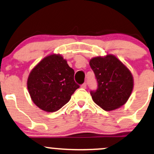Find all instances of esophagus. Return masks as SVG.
I'll return each mask as SVG.
<instances>
[{
    "label": "esophagus",
    "instance_id": "obj_1",
    "mask_svg": "<svg viewBox=\"0 0 154 154\" xmlns=\"http://www.w3.org/2000/svg\"><path fill=\"white\" fill-rule=\"evenodd\" d=\"M82 88H83V89H86V83H84V84H82Z\"/></svg>",
    "mask_w": 154,
    "mask_h": 154
}]
</instances>
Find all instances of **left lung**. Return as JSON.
Masks as SVG:
<instances>
[{
    "label": "left lung",
    "instance_id": "8db88e82",
    "mask_svg": "<svg viewBox=\"0 0 154 154\" xmlns=\"http://www.w3.org/2000/svg\"><path fill=\"white\" fill-rule=\"evenodd\" d=\"M97 82L91 90L93 101L105 110H113L125 104L133 89V77L129 69L113 55L92 58L89 62Z\"/></svg>",
    "mask_w": 154,
    "mask_h": 154
}]
</instances>
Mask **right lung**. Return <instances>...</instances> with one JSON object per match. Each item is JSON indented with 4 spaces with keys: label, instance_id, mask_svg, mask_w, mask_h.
<instances>
[{
    "label": "right lung",
    "instance_id": "right-lung-1",
    "mask_svg": "<svg viewBox=\"0 0 154 154\" xmlns=\"http://www.w3.org/2000/svg\"><path fill=\"white\" fill-rule=\"evenodd\" d=\"M79 87L74 81L73 69L60 55H49L43 59L32 69L27 79L31 99L46 112L60 109Z\"/></svg>",
    "mask_w": 154,
    "mask_h": 154
}]
</instances>
